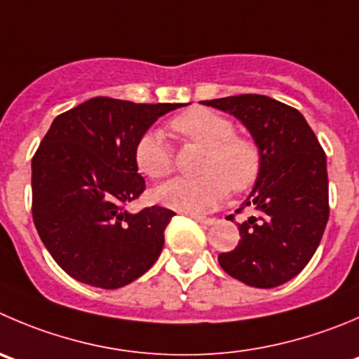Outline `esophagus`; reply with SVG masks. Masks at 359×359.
I'll return each mask as SVG.
<instances>
[{
    "label": "esophagus",
    "mask_w": 359,
    "mask_h": 359,
    "mask_svg": "<svg viewBox=\"0 0 359 359\" xmlns=\"http://www.w3.org/2000/svg\"><path fill=\"white\" fill-rule=\"evenodd\" d=\"M190 217L194 218V220L196 222H199V224H203V225H211V224H215V218H210V217H199V215H190Z\"/></svg>",
    "instance_id": "esophagus-1"
}]
</instances>
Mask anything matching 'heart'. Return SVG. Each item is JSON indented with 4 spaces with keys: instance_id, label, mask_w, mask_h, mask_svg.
Masks as SVG:
<instances>
[{
    "instance_id": "1",
    "label": "heart",
    "mask_w": 359,
    "mask_h": 359,
    "mask_svg": "<svg viewBox=\"0 0 359 359\" xmlns=\"http://www.w3.org/2000/svg\"><path fill=\"white\" fill-rule=\"evenodd\" d=\"M170 130L185 141L206 149L196 180H172L155 192L163 206L183 213H204L217 208L233 194L250 190L259 180L262 155L257 142L236 134V126L225 116L206 107H196L174 116ZM134 160L139 172L163 180L174 170V149L160 132L146 130L137 139Z\"/></svg>"
}]
</instances>
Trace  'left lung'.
<instances>
[{
	"label": "left lung",
	"instance_id": "1",
	"mask_svg": "<svg viewBox=\"0 0 359 359\" xmlns=\"http://www.w3.org/2000/svg\"><path fill=\"white\" fill-rule=\"evenodd\" d=\"M203 104L236 116L262 155L257 183L238 210L252 206L257 215L238 225V247L218 255V262L225 273L252 287L285 284L309 264L330 217L323 146L298 109L264 95H236Z\"/></svg>",
	"mask_w": 359,
	"mask_h": 359
}]
</instances>
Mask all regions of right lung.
I'll return each mask as SVG.
<instances>
[{"mask_svg":"<svg viewBox=\"0 0 359 359\" xmlns=\"http://www.w3.org/2000/svg\"><path fill=\"white\" fill-rule=\"evenodd\" d=\"M182 104L95 97L57 116L32 160L33 222L72 278L118 289L144 275L174 217L163 206L125 210L146 190L134 148L141 134Z\"/></svg>","mask_w":359,"mask_h":359,"instance_id":"add662e5","label":"right lung"}]
</instances>
